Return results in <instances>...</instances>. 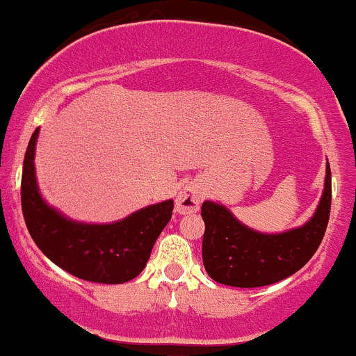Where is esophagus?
I'll use <instances>...</instances> for the list:
<instances>
[{
	"label": "esophagus",
	"instance_id": "34e87169",
	"mask_svg": "<svg viewBox=\"0 0 356 356\" xmlns=\"http://www.w3.org/2000/svg\"><path fill=\"white\" fill-rule=\"evenodd\" d=\"M202 199L204 194L197 184H186L175 195V211L179 213H194L199 211Z\"/></svg>",
	"mask_w": 356,
	"mask_h": 356
}]
</instances>
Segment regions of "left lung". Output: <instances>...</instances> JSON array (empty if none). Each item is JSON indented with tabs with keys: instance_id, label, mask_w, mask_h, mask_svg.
Instances as JSON below:
<instances>
[{
	"instance_id": "left-lung-1",
	"label": "left lung",
	"mask_w": 356,
	"mask_h": 356,
	"mask_svg": "<svg viewBox=\"0 0 356 356\" xmlns=\"http://www.w3.org/2000/svg\"><path fill=\"white\" fill-rule=\"evenodd\" d=\"M325 187L310 220L280 234L257 232L225 205L205 200L202 219L204 267L216 282L241 289L275 284L305 265L322 242L332 205V172L327 161Z\"/></svg>"
}]
</instances>
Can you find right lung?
Listing matches in <instances>:
<instances>
[{
  "label": "right lung",
  "mask_w": 356,
  "mask_h": 356,
  "mask_svg": "<svg viewBox=\"0 0 356 356\" xmlns=\"http://www.w3.org/2000/svg\"><path fill=\"white\" fill-rule=\"evenodd\" d=\"M40 127L29 139L21 177V207L34 243L71 275L97 284H124L144 270L152 247L172 217L174 200L147 205L111 224L72 220L42 199L34 170Z\"/></svg>",
  "instance_id": "add662e5"
}]
</instances>
